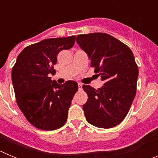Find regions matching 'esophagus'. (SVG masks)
<instances>
[{
    "instance_id": "1",
    "label": "esophagus",
    "mask_w": 158,
    "mask_h": 158,
    "mask_svg": "<svg viewBox=\"0 0 158 158\" xmlns=\"http://www.w3.org/2000/svg\"><path fill=\"white\" fill-rule=\"evenodd\" d=\"M78 89H79V90H81L82 89V84L81 83H78Z\"/></svg>"
}]
</instances>
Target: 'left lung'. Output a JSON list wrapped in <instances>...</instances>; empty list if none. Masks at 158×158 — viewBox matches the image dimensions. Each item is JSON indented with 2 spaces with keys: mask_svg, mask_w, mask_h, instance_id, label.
Masks as SVG:
<instances>
[{
  "mask_svg": "<svg viewBox=\"0 0 158 158\" xmlns=\"http://www.w3.org/2000/svg\"><path fill=\"white\" fill-rule=\"evenodd\" d=\"M76 41L104 82L97 89L82 87L88 94L83 105L86 119L96 127H114L127 115L136 94L139 68L135 56L127 46L106 33L79 35Z\"/></svg>",
  "mask_w": 158,
  "mask_h": 158,
  "instance_id": "1",
  "label": "left lung"
}]
</instances>
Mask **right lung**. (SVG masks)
<instances>
[{
  "mask_svg": "<svg viewBox=\"0 0 158 158\" xmlns=\"http://www.w3.org/2000/svg\"><path fill=\"white\" fill-rule=\"evenodd\" d=\"M76 36L47 39L25 47L16 58L12 81L16 102L28 122L35 127L52 131L62 127L68 116L78 85L52 81L58 53L74 45Z\"/></svg>",
  "mask_w": 158,
  "mask_h": 158,
  "instance_id": "add662e5",
  "label": "right lung"
}]
</instances>
